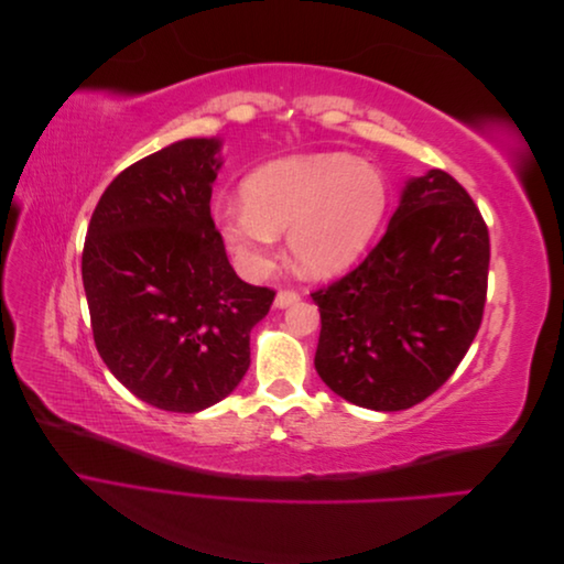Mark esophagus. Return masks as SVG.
<instances>
[{"mask_svg":"<svg viewBox=\"0 0 564 564\" xmlns=\"http://www.w3.org/2000/svg\"><path fill=\"white\" fill-rule=\"evenodd\" d=\"M301 299V294L296 292V289H280L278 296H275V305L278 308H286V305H292Z\"/></svg>","mask_w":564,"mask_h":564,"instance_id":"esophagus-1","label":"esophagus"}]
</instances>
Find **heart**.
<instances>
[{
    "label": "heart",
    "instance_id": "heart-1",
    "mask_svg": "<svg viewBox=\"0 0 564 564\" xmlns=\"http://www.w3.org/2000/svg\"><path fill=\"white\" fill-rule=\"evenodd\" d=\"M388 183L377 166L348 155L286 158L256 169L241 204H220L216 226L245 270L259 275L272 261L278 232L301 270L329 275L360 256L388 212Z\"/></svg>",
    "mask_w": 564,
    "mask_h": 564
}]
</instances>
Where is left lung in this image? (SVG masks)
<instances>
[{
  "instance_id": "1",
  "label": "left lung",
  "mask_w": 564,
  "mask_h": 564,
  "mask_svg": "<svg viewBox=\"0 0 564 564\" xmlns=\"http://www.w3.org/2000/svg\"><path fill=\"white\" fill-rule=\"evenodd\" d=\"M487 275L489 230L466 187L442 169L412 178L367 259L311 294L319 379L377 412L423 402L480 329Z\"/></svg>"
}]
</instances>
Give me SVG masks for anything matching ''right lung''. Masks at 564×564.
I'll return each mask as SVG.
<instances>
[{
	"label": "right lung",
	"mask_w": 564,
	"mask_h": 564,
	"mask_svg": "<svg viewBox=\"0 0 564 564\" xmlns=\"http://www.w3.org/2000/svg\"><path fill=\"white\" fill-rule=\"evenodd\" d=\"M220 141L185 139L127 166L100 195L82 251L96 348L164 412H202L249 369L275 292L235 275L212 218Z\"/></svg>",
	"instance_id": "obj_1"
}]
</instances>
